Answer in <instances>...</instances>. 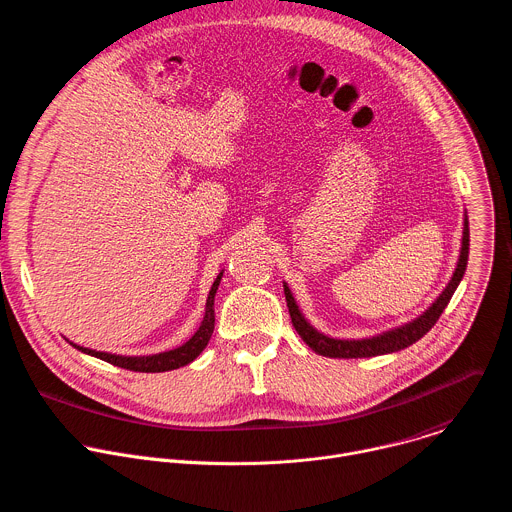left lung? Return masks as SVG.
<instances>
[{
    "label": "left lung",
    "instance_id": "1",
    "mask_svg": "<svg viewBox=\"0 0 512 512\" xmlns=\"http://www.w3.org/2000/svg\"><path fill=\"white\" fill-rule=\"evenodd\" d=\"M468 247H470V233H468V217L464 213V227H462V245H460V255L456 261V269L450 277V281L446 283V287L442 289V293L434 299V303L424 309L418 317L410 319L408 323L396 325L392 329H386L382 333L370 335V337H358V339H342V337H331L321 333L317 327H313L305 315L301 313L291 289L287 287V283L283 281V291H285V299H287V307H289V315L293 321L295 331L301 335L303 342L319 356L325 358H374V356H384V354H394L400 352L412 344H416L420 337H424L434 323L438 321V317L442 315V311L446 309L450 297L454 295L458 283L464 277L466 271V263H468Z\"/></svg>",
    "mask_w": 512,
    "mask_h": 512
}]
</instances>
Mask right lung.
I'll list each match as a JSON object with an SVG mask.
<instances>
[{"mask_svg": "<svg viewBox=\"0 0 512 512\" xmlns=\"http://www.w3.org/2000/svg\"><path fill=\"white\" fill-rule=\"evenodd\" d=\"M221 277H223V271L217 275V279H215V283H213V287L209 291L207 305H205V317H203L199 329L193 333V337L189 339V342H185L183 346H179L175 350L158 352V354H150V356H120V354L98 352V350H90V348L78 346V344L70 342V339H66V342L72 348H76L78 352H82V354H88L92 358L104 360V362H108L112 366H118V368L130 370V372L156 374V372H170V370L183 368V366L191 364L193 360H197V356L207 348L209 339L213 335V329H215V295H217Z\"/></svg>", "mask_w": 512, "mask_h": 512, "instance_id": "add662e5", "label": "right lung"}]
</instances>
